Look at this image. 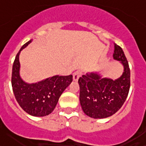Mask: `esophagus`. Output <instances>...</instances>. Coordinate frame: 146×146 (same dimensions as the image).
I'll return each mask as SVG.
<instances>
[{
    "mask_svg": "<svg viewBox=\"0 0 146 146\" xmlns=\"http://www.w3.org/2000/svg\"><path fill=\"white\" fill-rule=\"evenodd\" d=\"M81 75H82L81 71H80V70H77V71H76V72H74L73 75V80H74V81H77V80H78V79L81 76Z\"/></svg>",
    "mask_w": 146,
    "mask_h": 146,
    "instance_id": "obj_1",
    "label": "esophagus"
}]
</instances>
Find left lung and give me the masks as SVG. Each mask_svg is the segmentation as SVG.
Masks as SVG:
<instances>
[{
  "mask_svg": "<svg viewBox=\"0 0 146 146\" xmlns=\"http://www.w3.org/2000/svg\"><path fill=\"white\" fill-rule=\"evenodd\" d=\"M113 57L124 66V72L120 78L113 80L91 73L83 75L78 80L81 108L90 117L104 118L111 116L121 108L128 97L130 69L122 48L116 44Z\"/></svg>",
  "mask_w": 146,
  "mask_h": 146,
  "instance_id": "obj_1",
  "label": "left lung"
}]
</instances>
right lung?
<instances>
[{
    "instance_id": "right-lung-1",
    "label": "right lung",
    "mask_w": 146,
    "mask_h": 146,
    "mask_svg": "<svg viewBox=\"0 0 146 146\" xmlns=\"http://www.w3.org/2000/svg\"><path fill=\"white\" fill-rule=\"evenodd\" d=\"M30 42L31 40L23 45L16 56L13 63L11 85L16 100L21 108L32 116L43 117L52 112L59 97L73 81V76H54L32 84L24 82L19 75V54Z\"/></svg>"
}]
</instances>
